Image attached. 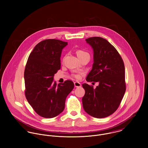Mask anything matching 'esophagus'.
I'll return each mask as SVG.
<instances>
[{"instance_id": "1", "label": "esophagus", "mask_w": 148, "mask_h": 148, "mask_svg": "<svg viewBox=\"0 0 148 148\" xmlns=\"http://www.w3.org/2000/svg\"><path fill=\"white\" fill-rule=\"evenodd\" d=\"M74 85H75V86L76 88L80 87V86H82V85H81V84H80V83H79V82H74Z\"/></svg>"}]
</instances>
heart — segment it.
Listing matches in <instances>:
<instances>
[{"instance_id": "b5f03b06", "label": "heart", "mask_w": 148, "mask_h": 148, "mask_svg": "<svg viewBox=\"0 0 148 148\" xmlns=\"http://www.w3.org/2000/svg\"><path fill=\"white\" fill-rule=\"evenodd\" d=\"M76 53H77V56H78L79 58H80V57H82V56H84V55H88V54L86 52H85V51H83V50H82V49H79V50H77V52H76ZM88 55H89V54H88ZM73 76H74L75 78L77 79H79L80 78V75H79V74L73 75Z\"/></svg>"}]
</instances>
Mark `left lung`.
I'll return each mask as SVG.
<instances>
[{"instance_id": "left-lung-1", "label": "left lung", "mask_w": 148, "mask_h": 148, "mask_svg": "<svg viewBox=\"0 0 148 148\" xmlns=\"http://www.w3.org/2000/svg\"><path fill=\"white\" fill-rule=\"evenodd\" d=\"M94 52L92 69L86 80L99 85L83 84L85 89L82 99L85 111L95 118H104L119 108L126 90L125 66L117 49L106 39L92 37L85 39Z\"/></svg>"}]
</instances>
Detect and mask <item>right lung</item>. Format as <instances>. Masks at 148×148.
<instances>
[{"instance_id":"1","label":"right lung","mask_w":148,"mask_h":148,"mask_svg":"<svg viewBox=\"0 0 148 148\" xmlns=\"http://www.w3.org/2000/svg\"><path fill=\"white\" fill-rule=\"evenodd\" d=\"M68 42L46 39L39 42L31 52L24 70L25 96L35 112L44 118H53L64 109L66 96L74 88L73 82L53 83L60 69V56Z\"/></svg>"}]
</instances>
